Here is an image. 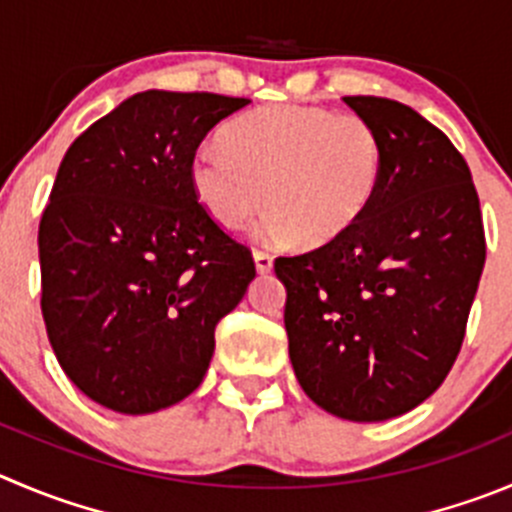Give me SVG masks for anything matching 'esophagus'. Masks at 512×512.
<instances>
[{"label":"esophagus","mask_w":512,"mask_h":512,"mask_svg":"<svg viewBox=\"0 0 512 512\" xmlns=\"http://www.w3.org/2000/svg\"><path fill=\"white\" fill-rule=\"evenodd\" d=\"M253 264H256L259 274H269L274 269V256H269L266 251H253Z\"/></svg>","instance_id":"34e87169"}]
</instances>
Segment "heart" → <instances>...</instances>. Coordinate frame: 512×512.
Returning a JSON list of instances; mask_svg holds the SVG:
<instances>
[{
	"instance_id": "heart-1",
	"label": "heart",
	"mask_w": 512,
	"mask_h": 512,
	"mask_svg": "<svg viewBox=\"0 0 512 512\" xmlns=\"http://www.w3.org/2000/svg\"><path fill=\"white\" fill-rule=\"evenodd\" d=\"M223 143L198 148L188 175L203 211L228 231L261 211L266 191V238L326 246L362 221L382 180V140L352 113L266 105L233 120Z\"/></svg>"
}]
</instances>
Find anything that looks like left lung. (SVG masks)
<instances>
[{"label": "left lung", "mask_w": 512, "mask_h": 512, "mask_svg": "<svg viewBox=\"0 0 512 512\" xmlns=\"http://www.w3.org/2000/svg\"><path fill=\"white\" fill-rule=\"evenodd\" d=\"M382 140V180L334 243L281 256L284 324L321 410L382 422L422 405L460 354L485 266L478 191L442 130L387 97H344Z\"/></svg>", "instance_id": "left-lung-1"}]
</instances>
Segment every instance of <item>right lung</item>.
<instances>
[{"instance_id": "add662e5", "label": "right lung", "mask_w": 512, "mask_h": 512, "mask_svg": "<svg viewBox=\"0 0 512 512\" xmlns=\"http://www.w3.org/2000/svg\"><path fill=\"white\" fill-rule=\"evenodd\" d=\"M246 97L145 90L67 148L40 221L42 316L92 402L150 415L203 382L216 324L256 276L208 218L191 158Z\"/></svg>"}]
</instances>
